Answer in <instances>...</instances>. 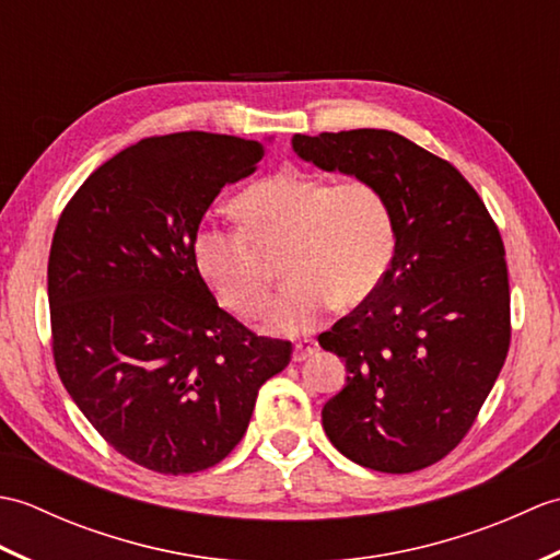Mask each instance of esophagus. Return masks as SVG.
Wrapping results in <instances>:
<instances>
[{
    "mask_svg": "<svg viewBox=\"0 0 560 560\" xmlns=\"http://www.w3.org/2000/svg\"><path fill=\"white\" fill-rule=\"evenodd\" d=\"M319 349V343H317V339H301V341H295V347H293V361H305L307 355H313L315 351Z\"/></svg>",
    "mask_w": 560,
    "mask_h": 560,
    "instance_id": "1",
    "label": "esophagus"
}]
</instances>
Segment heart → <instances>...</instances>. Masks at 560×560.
Masks as SVG:
<instances>
[{"label":"heart","mask_w":560,"mask_h":560,"mask_svg":"<svg viewBox=\"0 0 560 560\" xmlns=\"http://www.w3.org/2000/svg\"><path fill=\"white\" fill-rule=\"evenodd\" d=\"M233 211L241 229L207 223L195 233V265L223 305L253 317L265 311L271 277L252 245L281 243L279 271L289 281L269 313L277 335L313 329L331 303L359 305L395 257L392 207L363 177L331 183L287 165L243 189Z\"/></svg>","instance_id":"heart-1"}]
</instances>
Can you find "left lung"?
<instances>
[{"label": "left lung", "instance_id": "8db88e82", "mask_svg": "<svg viewBox=\"0 0 560 560\" xmlns=\"http://www.w3.org/2000/svg\"><path fill=\"white\" fill-rule=\"evenodd\" d=\"M293 151L375 183L395 217L385 279L317 337L349 373L325 404V433L368 469L431 467L469 433L510 349L501 231L455 165L397 132L295 135Z\"/></svg>", "mask_w": 560, "mask_h": 560}]
</instances>
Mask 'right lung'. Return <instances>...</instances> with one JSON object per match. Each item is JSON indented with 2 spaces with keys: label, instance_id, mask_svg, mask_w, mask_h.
Segmentation results:
<instances>
[{
  "label": "right lung",
  "instance_id": "obj_1",
  "mask_svg": "<svg viewBox=\"0 0 560 560\" xmlns=\"http://www.w3.org/2000/svg\"><path fill=\"white\" fill-rule=\"evenodd\" d=\"M265 144L177 132L141 139L69 199L47 261L59 380L105 443L139 467L195 474L241 443L291 341L221 311L192 241L221 187Z\"/></svg>",
  "mask_w": 560,
  "mask_h": 560
}]
</instances>
